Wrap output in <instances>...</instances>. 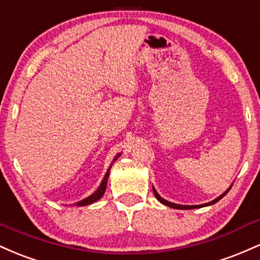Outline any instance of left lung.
<instances>
[{
	"label": "left lung",
	"instance_id": "1",
	"mask_svg": "<svg viewBox=\"0 0 260 260\" xmlns=\"http://www.w3.org/2000/svg\"><path fill=\"white\" fill-rule=\"evenodd\" d=\"M231 187L232 186H230L228 189L225 190V192L222 193L221 196H219L217 197V198H215L214 199V201H211V202H209V203H205V204H201V205H182V204H176V203H172V202H169V201H166V199H164L162 197H160L159 196V193L156 192V189H155L154 188V186H153V192H154V194H155V197H156V199L157 201H159L160 203H162L164 205H168V207H170V208H174V209H198V208H203V207H209V205H213V204H215L216 202H219L220 199L222 198L223 196L226 194V193L229 192L230 189H231Z\"/></svg>",
	"mask_w": 260,
	"mask_h": 260
}]
</instances>
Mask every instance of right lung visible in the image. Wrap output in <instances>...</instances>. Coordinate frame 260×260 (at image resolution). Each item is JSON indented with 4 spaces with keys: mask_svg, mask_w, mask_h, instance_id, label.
I'll return each instance as SVG.
<instances>
[{
    "mask_svg": "<svg viewBox=\"0 0 260 260\" xmlns=\"http://www.w3.org/2000/svg\"><path fill=\"white\" fill-rule=\"evenodd\" d=\"M121 154H122V153L117 154V155H116L115 157H113V160H112L111 165H110V168L107 169L106 174H105V176H104L103 181H101L100 186L98 187V189L95 190V192L92 193V194H90V196H89V197H86V198H84V199H82V201H80V202H77L76 204H74V205H77V207H84V205L92 204V203H94V202L99 201V199L101 198V197L104 196V193H105V190H106V186H107V180H109V175H110V170H111L112 165H113V162H115V161H117L118 157L121 156Z\"/></svg>",
    "mask_w": 260,
    "mask_h": 260,
    "instance_id": "obj_1",
    "label": "right lung"
}]
</instances>
